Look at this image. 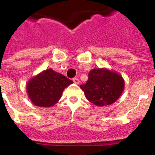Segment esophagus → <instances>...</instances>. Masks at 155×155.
I'll use <instances>...</instances> for the list:
<instances>
[{"label":"esophagus","instance_id":"esophagus-1","mask_svg":"<svg viewBox=\"0 0 155 155\" xmlns=\"http://www.w3.org/2000/svg\"><path fill=\"white\" fill-rule=\"evenodd\" d=\"M73 81H74V84H79V83H80V80H79L78 78H74V79H73Z\"/></svg>","mask_w":155,"mask_h":155}]
</instances>
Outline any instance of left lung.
Wrapping results in <instances>:
<instances>
[{
  "label": "left lung",
  "mask_w": 155,
  "mask_h": 155,
  "mask_svg": "<svg viewBox=\"0 0 155 155\" xmlns=\"http://www.w3.org/2000/svg\"><path fill=\"white\" fill-rule=\"evenodd\" d=\"M81 88L90 103L104 106L118 99L124 89V81L117 73L106 69H94L89 71L86 83L81 84Z\"/></svg>",
  "instance_id": "left-lung-1"
}]
</instances>
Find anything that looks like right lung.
Wrapping results in <instances>:
<instances>
[{
    "label": "right lung",
    "instance_id": "add662e5",
    "mask_svg": "<svg viewBox=\"0 0 155 155\" xmlns=\"http://www.w3.org/2000/svg\"><path fill=\"white\" fill-rule=\"evenodd\" d=\"M72 83L65 75L49 69L31 79L27 84V91L34 104L51 107L60 99L64 89Z\"/></svg>",
    "mask_w": 155,
    "mask_h": 155
}]
</instances>
